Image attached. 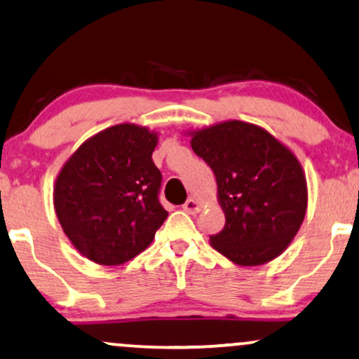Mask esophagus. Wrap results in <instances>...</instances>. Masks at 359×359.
<instances>
[{
  "label": "esophagus",
  "mask_w": 359,
  "mask_h": 359,
  "mask_svg": "<svg viewBox=\"0 0 359 359\" xmlns=\"http://www.w3.org/2000/svg\"><path fill=\"white\" fill-rule=\"evenodd\" d=\"M183 209H184L186 212H189V214H194V212H198V211H199V203L196 201V199L189 198L188 201H186V203L183 204Z\"/></svg>",
  "instance_id": "obj_1"
}]
</instances>
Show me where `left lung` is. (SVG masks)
I'll return each instance as SVG.
<instances>
[{"mask_svg": "<svg viewBox=\"0 0 359 359\" xmlns=\"http://www.w3.org/2000/svg\"><path fill=\"white\" fill-rule=\"evenodd\" d=\"M191 148L211 166L226 224L211 245L239 265L280 255L306 212L299 160L257 125L231 120L193 132Z\"/></svg>", "mask_w": 359, "mask_h": 359, "instance_id": "1", "label": "left lung"}]
</instances>
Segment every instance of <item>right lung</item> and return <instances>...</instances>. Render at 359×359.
Instances as JSON below:
<instances>
[{"label": "right lung", "mask_w": 359, "mask_h": 359, "mask_svg": "<svg viewBox=\"0 0 359 359\" xmlns=\"http://www.w3.org/2000/svg\"><path fill=\"white\" fill-rule=\"evenodd\" d=\"M156 133L133 123L94 135L55 180L54 208L83 257L120 265L143 252L168 217L160 204L161 173L151 160Z\"/></svg>", "instance_id": "1"}]
</instances>
